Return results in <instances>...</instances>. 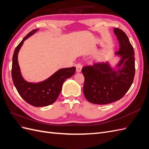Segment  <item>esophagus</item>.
<instances>
[{
  "instance_id": "obj_1",
  "label": "esophagus",
  "mask_w": 149,
  "mask_h": 149,
  "mask_svg": "<svg viewBox=\"0 0 149 149\" xmlns=\"http://www.w3.org/2000/svg\"><path fill=\"white\" fill-rule=\"evenodd\" d=\"M82 70V65L80 63H78L76 65V72L77 73H79V72L81 71Z\"/></svg>"
}]
</instances>
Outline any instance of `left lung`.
<instances>
[{"mask_svg":"<svg viewBox=\"0 0 149 149\" xmlns=\"http://www.w3.org/2000/svg\"><path fill=\"white\" fill-rule=\"evenodd\" d=\"M119 49L116 56L119 58L113 66L109 61L99 63L83 68L84 77V95L96 104H107L119 100L131 86L135 75L134 48L124 31L115 28Z\"/></svg>","mask_w":149,"mask_h":149,"instance_id":"1","label":"left lung"}]
</instances>
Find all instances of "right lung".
<instances>
[{
    "mask_svg": "<svg viewBox=\"0 0 149 149\" xmlns=\"http://www.w3.org/2000/svg\"><path fill=\"white\" fill-rule=\"evenodd\" d=\"M38 30L31 31L16 47L12 58V77L18 93L26 102L35 107H43L55 102L61 91L63 84L74 74L76 68L60 69L47 79L38 83L28 82L24 79L18 62V54L25 40Z\"/></svg>",
    "mask_w": 149,
    "mask_h": 149,
    "instance_id": "1",
    "label": "right lung"
}]
</instances>
